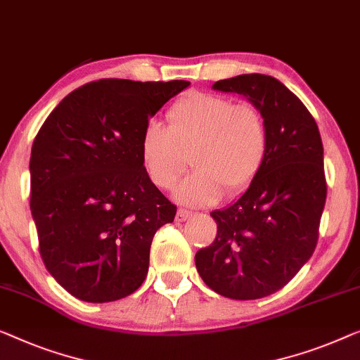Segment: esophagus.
<instances>
[{"mask_svg":"<svg viewBox=\"0 0 360 360\" xmlns=\"http://www.w3.org/2000/svg\"><path fill=\"white\" fill-rule=\"evenodd\" d=\"M191 216V211H186V210H179L176 211V221L179 222H184L186 221Z\"/></svg>","mask_w":360,"mask_h":360,"instance_id":"esophagus-1","label":"esophagus"}]
</instances>
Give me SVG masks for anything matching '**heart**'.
<instances>
[{
    "instance_id": "1",
    "label": "heart",
    "mask_w": 360,
    "mask_h": 360,
    "mask_svg": "<svg viewBox=\"0 0 360 360\" xmlns=\"http://www.w3.org/2000/svg\"><path fill=\"white\" fill-rule=\"evenodd\" d=\"M169 128L146 124L139 158L149 180L170 190L186 165L191 174L176 186L175 200L205 206L248 190L262 174L269 153L266 120L257 105L233 103L211 92H191L170 107Z\"/></svg>"
}]
</instances>
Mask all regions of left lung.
<instances>
[{"instance_id": "obj_1", "label": "left lung", "mask_w": 360, "mask_h": 360, "mask_svg": "<svg viewBox=\"0 0 360 360\" xmlns=\"http://www.w3.org/2000/svg\"><path fill=\"white\" fill-rule=\"evenodd\" d=\"M212 89L240 94L262 110L269 153L252 186L233 205L211 212L217 236L196 252V269L217 294L262 299L283 289L319 242L326 201L320 131L300 98L273 76L240 75Z\"/></svg>"}]
</instances>
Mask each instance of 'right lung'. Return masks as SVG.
<instances>
[{
    "instance_id": "obj_1",
    "label": "right lung",
    "mask_w": 360,
    "mask_h": 360,
    "mask_svg": "<svg viewBox=\"0 0 360 360\" xmlns=\"http://www.w3.org/2000/svg\"><path fill=\"white\" fill-rule=\"evenodd\" d=\"M188 81L101 79L50 113L30 154V211L40 257L76 299L103 304L144 283L154 233L176 206L149 180L139 141Z\"/></svg>"
}]
</instances>
